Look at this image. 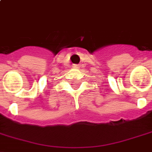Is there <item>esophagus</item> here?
I'll list each match as a JSON object with an SVG mask.
<instances>
[{"label": "esophagus", "instance_id": "34e87169", "mask_svg": "<svg viewBox=\"0 0 152 152\" xmlns=\"http://www.w3.org/2000/svg\"><path fill=\"white\" fill-rule=\"evenodd\" d=\"M78 66H79L78 65H74V67H75V68H78Z\"/></svg>", "mask_w": 152, "mask_h": 152}]
</instances>
